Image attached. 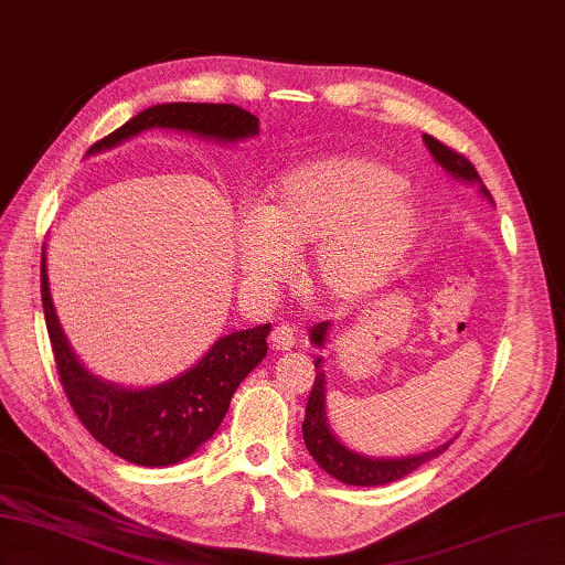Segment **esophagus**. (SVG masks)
I'll return each mask as SVG.
<instances>
[{
	"label": "esophagus",
	"mask_w": 565,
	"mask_h": 565,
	"mask_svg": "<svg viewBox=\"0 0 565 565\" xmlns=\"http://www.w3.org/2000/svg\"><path fill=\"white\" fill-rule=\"evenodd\" d=\"M297 344V332L290 324H278L270 332V347L275 351H290Z\"/></svg>",
	"instance_id": "1"
}]
</instances>
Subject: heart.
<instances>
[{"label":"heart","instance_id":"heart-1","mask_svg":"<svg viewBox=\"0 0 565 565\" xmlns=\"http://www.w3.org/2000/svg\"><path fill=\"white\" fill-rule=\"evenodd\" d=\"M391 167L364 157H332L280 179L268 206H246L233 223L241 273L273 287L295 255L315 250L310 285L354 300L386 280L418 233V211Z\"/></svg>","mask_w":565,"mask_h":565}]
</instances>
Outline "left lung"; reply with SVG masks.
Instances as JSON below:
<instances>
[{"mask_svg":"<svg viewBox=\"0 0 565 565\" xmlns=\"http://www.w3.org/2000/svg\"><path fill=\"white\" fill-rule=\"evenodd\" d=\"M425 145H428L430 154L435 157L445 172L450 177L460 179V182H470L480 186L482 194L492 201V194L484 186V182L477 174V169L467 157L460 152L450 150L448 145H443L440 140H435L430 135H423ZM329 334V322H319L312 327L310 339L317 347H324ZM302 435H305V445L310 455L315 457V462L322 467L327 475H332L334 480L344 482V484H356V487H376V484H388L396 482L401 477L411 475L413 470H418L420 465H425L433 457H438L440 452L448 450L445 443L440 448H435L430 452L423 455H411V457H364L354 450L344 448L342 443L334 438L332 428L327 423V413H324V371H322V359L315 361V383H312V393L307 398V408H305V423H302Z\"/></svg>","mask_w":565,"mask_h":565,"instance_id":"1","label":"left lung"}]
</instances>
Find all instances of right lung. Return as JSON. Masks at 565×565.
Listing matches in <instances>:
<instances>
[{
  "instance_id": "add662e5",
  "label": "right lung",
  "mask_w": 565,
  "mask_h": 565,
  "mask_svg": "<svg viewBox=\"0 0 565 565\" xmlns=\"http://www.w3.org/2000/svg\"><path fill=\"white\" fill-rule=\"evenodd\" d=\"M150 127H172L216 142H238L258 135V117L228 103L152 105L95 142L88 154L110 150ZM41 302L71 408L95 440L132 465L167 467L194 455L218 430L241 381L268 354L265 337L270 324H260L221 337L182 376L152 388H122L93 376L73 354L51 302L46 253H41Z\"/></svg>"
}]
</instances>
